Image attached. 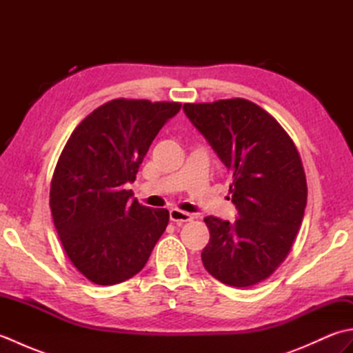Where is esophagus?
Masks as SVG:
<instances>
[{
    "mask_svg": "<svg viewBox=\"0 0 353 353\" xmlns=\"http://www.w3.org/2000/svg\"><path fill=\"white\" fill-rule=\"evenodd\" d=\"M170 220L174 223V224H177V226H182V224L186 223V221H192L194 216L191 214H188V212L181 211V209H171V211H170Z\"/></svg>",
    "mask_w": 353,
    "mask_h": 353,
    "instance_id": "34e87169",
    "label": "esophagus"
}]
</instances>
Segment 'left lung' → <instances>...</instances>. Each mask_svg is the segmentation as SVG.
I'll return each instance as SVG.
<instances>
[{
	"label": "left lung",
	"instance_id": "obj_1",
	"mask_svg": "<svg viewBox=\"0 0 353 353\" xmlns=\"http://www.w3.org/2000/svg\"><path fill=\"white\" fill-rule=\"evenodd\" d=\"M183 110L229 170L234 224L206 216L205 268L230 287L272 276L287 259L301 228L308 186L297 147L283 127L245 99L186 103Z\"/></svg>",
	"mask_w": 353,
	"mask_h": 353
}]
</instances>
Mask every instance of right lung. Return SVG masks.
Returning a JSON list of instances; mask_svg holds the SVG:
<instances>
[{
    "label": "right lung",
    "instance_id": "add662e5",
    "mask_svg": "<svg viewBox=\"0 0 353 353\" xmlns=\"http://www.w3.org/2000/svg\"><path fill=\"white\" fill-rule=\"evenodd\" d=\"M181 108L110 100L74 129L59 156L50 188L52 221L72 265L97 285L139 273L167 229V209L142 206L124 183L137 179L156 134Z\"/></svg>",
    "mask_w": 353,
    "mask_h": 353
}]
</instances>
